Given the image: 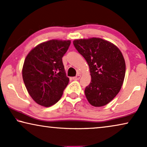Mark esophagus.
<instances>
[{
	"instance_id": "1",
	"label": "esophagus",
	"mask_w": 147,
	"mask_h": 147,
	"mask_svg": "<svg viewBox=\"0 0 147 147\" xmlns=\"http://www.w3.org/2000/svg\"><path fill=\"white\" fill-rule=\"evenodd\" d=\"M80 78V74H78V75H76V76H74L73 78V80H79Z\"/></svg>"
}]
</instances>
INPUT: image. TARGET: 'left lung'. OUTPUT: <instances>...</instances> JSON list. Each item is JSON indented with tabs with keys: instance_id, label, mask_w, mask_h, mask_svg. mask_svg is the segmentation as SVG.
<instances>
[{
	"instance_id": "obj_1",
	"label": "left lung",
	"mask_w": 147,
	"mask_h": 147,
	"mask_svg": "<svg viewBox=\"0 0 147 147\" xmlns=\"http://www.w3.org/2000/svg\"><path fill=\"white\" fill-rule=\"evenodd\" d=\"M74 46L88 65L91 82L84 92L95 107L110 102L119 93L125 74V63L117 46L101 38L76 39Z\"/></svg>"
}]
</instances>
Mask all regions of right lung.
Wrapping results in <instances>:
<instances>
[{
	"mask_svg": "<svg viewBox=\"0 0 147 147\" xmlns=\"http://www.w3.org/2000/svg\"><path fill=\"white\" fill-rule=\"evenodd\" d=\"M71 41L52 39L34 47L25 59L22 77L32 99L49 107L60 100L69 84L62 58Z\"/></svg>",
	"mask_w": 147,
	"mask_h": 147,
	"instance_id": "obj_1",
	"label": "right lung"
}]
</instances>
